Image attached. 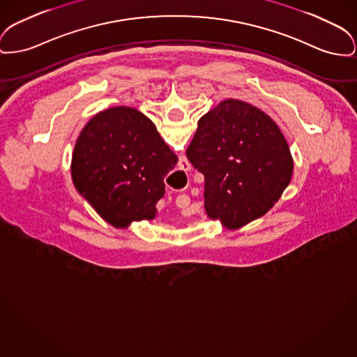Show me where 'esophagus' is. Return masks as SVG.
<instances>
[{
  "label": "esophagus",
  "instance_id": "1",
  "mask_svg": "<svg viewBox=\"0 0 357 357\" xmlns=\"http://www.w3.org/2000/svg\"><path fill=\"white\" fill-rule=\"evenodd\" d=\"M190 168H191V166H190L189 162H188V159L185 158V156H182L181 159H179V169L183 172H189Z\"/></svg>",
  "mask_w": 357,
  "mask_h": 357
}]
</instances>
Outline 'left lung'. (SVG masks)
<instances>
[{
    "label": "left lung",
    "mask_w": 357,
    "mask_h": 357,
    "mask_svg": "<svg viewBox=\"0 0 357 357\" xmlns=\"http://www.w3.org/2000/svg\"><path fill=\"white\" fill-rule=\"evenodd\" d=\"M186 155L205 176L208 217L228 229L264 215L293 175L280 129L263 110L240 100H225L199 119Z\"/></svg>",
    "instance_id": "8db88e82"
}]
</instances>
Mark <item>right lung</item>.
<instances>
[{
  "instance_id": "right-lung-1",
  "label": "right lung",
  "mask_w": 357,
  "mask_h": 357,
  "mask_svg": "<svg viewBox=\"0 0 357 357\" xmlns=\"http://www.w3.org/2000/svg\"><path fill=\"white\" fill-rule=\"evenodd\" d=\"M176 155L142 112L116 106L94 116L77 139L75 189L114 228L153 220Z\"/></svg>"
}]
</instances>
